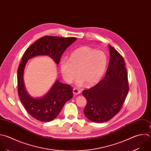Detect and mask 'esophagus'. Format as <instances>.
Masks as SVG:
<instances>
[{
	"label": "esophagus",
	"mask_w": 151,
	"mask_h": 151,
	"mask_svg": "<svg viewBox=\"0 0 151 151\" xmlns=\"http://www.w3.org/2000/svg\"><path fill=\"white\" fill-rule=\"evenodd\" d=\"M73 93L74 95H78V94H79L81 93V91L76 89V88H74L73 89Z\"/></svg>",
	"instance_id": "1"
}]
</instances>
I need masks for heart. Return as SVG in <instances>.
<instances>
[{"instance_id":"obj_1","label":"heart","mask_w":151,"mask_h":151,"mask_svg":"<svg viewBox=\"0 0 151 151\" xmlns=\"http://www.w3.org/2000/svg\"><path fill=\"white\" fill-rule=\"evenodd\" d=\"M108 63L106 54L103 51L84 46L77 48L70 56L69 59L62 58L59 66L62 77L70 83L78 75L76 80L78 86L85 83L91 86L98 83L103 76Z\"/></svg>"}]
</instances>
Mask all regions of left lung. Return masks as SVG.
I'll return each instance as SVG.
<instances>
[{"mask_svg":"<svg viewBox=\"0 0 151 151\" xmlns=\"http://www.w3.org/2000/svg\"><path fill=\"white\" fill-rule=\"evenodd\" d=\"M109 47L110 59L105 76L92 88L82 91L87 99L84 114L94 123H104L114 117L129 90L124 60L115 48Z\"/></svg>","mask_w":151,"mask_h":151,"instance_id":"left-lung-1","label":"left lung"}]
</instances>
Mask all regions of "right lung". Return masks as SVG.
Wrapping results in <instances>:
<instances>
[{"label":"right lung","instance_id":"obj_1","mask_svg":"<svg viewBox=\"0 0 151 151\" xmlns=\"http://www.w3.org/2000/svg\"><path fill=\"white\" fill-rule=\"evenodd\" d=\"M76 40L75 37H42L25 51L18 69V91L21 101L27 112L34 119L43 122L55 119L65 104L73 96L72 88L56 80L47 93L39 98L31 96L26 90L24 73L28 60L38 56H47L58 65L65 50Z\"/></svg>","mask_w":151,"mask_h":151}]
</instances>
